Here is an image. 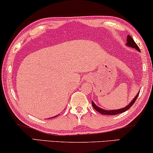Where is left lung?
<instances>
[{
  "instance_id": "8db88e82",
  "label": "left lung",
  "mask_w": 153,
  "mask_h": 153,
  "mask_svg": "<svg viewBox=\"0 0 153 153\" xmlns=\"http://www.w3.org/2000/svg\"><path fill=\"white\" fill-rule=\"evenodd\" d=\"M127 46H128V47H132V48H134L137 50V51H140V49L139 47H138L137 44L135 43V42L134 41V39H132V37L131 36H129V35H127ZM138 96H139V93L137 94V96L134 98L132 101H131L129 104H128L126 107L125 108H120V109H117V110H104L102 109V108L98 107L97 106H96L95 104H94L93 102H92V105H93V108H95V109L97 111L100 112V114H103V115H116V114H121V113H123L125 111H126L127 110H128L129 108L131 107V106L133 105L134 104V102L136 100H137Z\"/></svg>"
}]
</instances>
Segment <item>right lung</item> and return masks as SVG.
<instances>
[{
  "label": "right lung",
  "mask_w": 153,
  "mask_h": 153,
  "mask_svg": "<svg viewBox=\"0 0 153 153\" xmlns=\"http://www.w3.org/2000/svg\"><path fill=\"white\" fill-rule=\"evenodd\" d=\"M55 117H56V116H55ZM53 118H54V117H53Z\"/></svg>",
  "instance_id": "right-lung-1"
}]
</instances>
